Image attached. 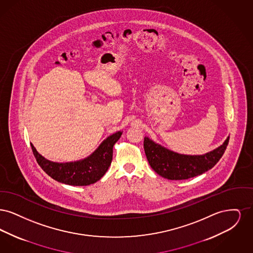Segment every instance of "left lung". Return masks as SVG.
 <instances>
[{
    "instance_id": "obj_1",
    "label": "left lung",
    "mask_w": 253,
    "mask_h": 253,
    "mask_svg": "<svg viewBox=\"0 0 253 253\" xmlns=\"http://www.w3.org/2000/svg\"><path fill=\"white\" fill-rule=\"evenodd\" d=\"M229 136L223 144L204 155H183L144 137V151L150 166L160 176L169 180L188 179L212 168L224 155Z\"/></svg>"
}]
</instances>
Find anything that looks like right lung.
Returning a JSON list of instances; mask_svg holds the SVG:
<instances>
[{
  "label": "right lung",
  "mask_w": 253,
  "mask_h": 253,
  "mask_svg": "<svg viewBox=\"0 0 253 253\" xmlns=\"http://www.w3.org/2000/svg\"><path fill=\"white\" fill-rule=\"evenodd\" d=\"M121 134L122 131H119L109 135L89 157L72 162L50 161L38 153L34 145L31 144V148L38 164L50 177L71 186H88L99 180L108 170L113 158V147Z\"/></svg>",
  "instance_id": "right-lung-1"
}]
</instances>
